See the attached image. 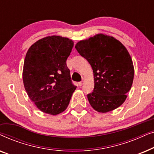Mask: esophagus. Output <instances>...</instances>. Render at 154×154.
<instances>
[{
  "instance_id": "obj_1",
  "label": "esophagus",
  "mask_w": 154,
  "mask_h": 154,
  "mask_svg": "<svg viewBox=\"0 0 154 154\" xmlns=\"http://www.w3.org/2000/svg\"><path fill=\"white\" fill-rule=\"evenodd\" d=\"M83 81H80L79 83V85H80V86H81L82 85H83Z\"/></svg>"
}]
</instances>
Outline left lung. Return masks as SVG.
I'll return each mask as SVG.
<instances>
[{
  "mask_svg": "<svg viewBox=\"0 0 154 154\" xmlns=\"http://www.w3.org/2000/svg\"><path fill=\"white\" fill-rule=\"evenodd\" d=\"M75 48L93 71L94 88L88 94L92 108L106 113L121 106L134 79L133 64L125 46L113 37L100 33L81 41Z\"/></svg>",
  "mask_w": 154,
  "mask_h": 154,
  "instance_id": "left-lung-1",
  "label": "left lung"
}]
</instances>
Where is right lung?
<instances>
[{
	"label": "right lung",
	"mask_w": 154,
	"mask_h": 154,
	"mask_svg": "<svg viewBox=\"0 0 154 154\" xmlns=\"http://www.w3.org/2000/svg\"><path fill=\"white\" fill-rule=\"evenodd\" d=\"M73 47L67 38H43L29 48L23 68L26 93L41 111L51 115L67 108L76 88L71 81L66 60Z\"/></svg>",
	"instance_id": "add662e5"
}]
</instances>
